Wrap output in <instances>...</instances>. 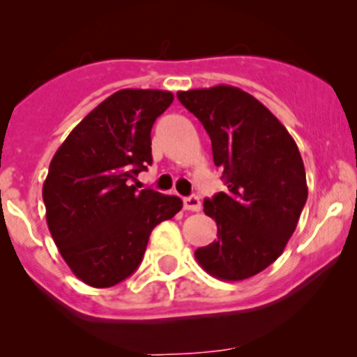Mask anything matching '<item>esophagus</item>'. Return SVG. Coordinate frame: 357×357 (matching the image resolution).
<instances>
[{
	"label": "esophagus",
	"mask_w": 357,
	"mask_h": 357,
	"mask_svg": "<svg viewBox=\"0 0 357 357\" xmlns=\"http://www.w3.org/2000/svg\"><path fill=\"white\" fill-rule=\"evenodd\" d=\"M183 204H185V208L190 212H199L200 211V199L199 197L192 195V197H186L185 200H183Z\"/></svg>",
	"instance_id": "1"
}]
</instances>
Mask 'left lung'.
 Instances as JSON below:
<instances>
[{
    "instance_id": "obj_1",
    "label": "left lung",
    "mask_w": 357,
    "mask_h": 357,
    "mask_svg": "<svg viewBox=\"0 0 357 357\" xmlns=\"http://www.w3.org/2000/svg\"><path fill=\"white\" fill-rule=\"evenodd\" d=\"M211 136L226 192L204 202L218 238L195 250L208 275L240 282L276 261L297 228L307 200L305 169L285 126L257 98L219 84L178 91Z\"/></svg>"
}]
</instances>
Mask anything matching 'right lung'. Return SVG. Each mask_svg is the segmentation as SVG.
Instances as JSON below:
<instances>
[{
  "instance_id": "obj_1",
  "label": "right lung",
  "mask_w": 357,
  "mask_h": 357,
  "mask_svg": "<svg viewBox=\"0 0 357 357\" xmlns=\"http://www.w3.org/2000/svg\"><path fill=\"white\" fill-rule=\"evenodd\" d=\"M172 100L162 89L114 93L72 129L50 162L46 222L86 285L107 289L131 276L152 229L181 211L179 197L131 185L152 164V126Z\"/></svg>"
}]
</instances>
